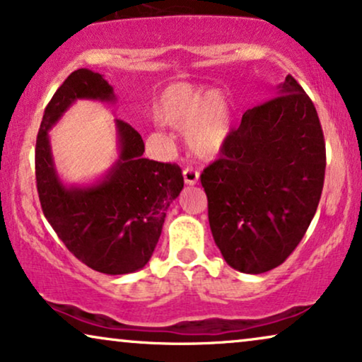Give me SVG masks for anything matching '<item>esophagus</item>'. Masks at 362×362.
I'll return each instance as SVG.
<instances>
[{
  "label": "esophagus",
  "mask_w": 362,
  "mask_h": 362,
  "mask_svg": "<svg viewBox=\"0 0 362 362\" xmlns=\"http://www.w3.org/2000/svg\"><path fill=\"white\" fill-rule=\"evenodd\" d=\"M199 178H200V173L199 170H195V168L187 167L184 170V180L187 185H195L197 182H199Z\"/></svg>",
  "instance_id": "1"
}]
</instances>
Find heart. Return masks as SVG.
Segmentation results:
<instances>
[{"label": "heart", "mask_w": 362, "mask_h": 362, "mask_svg": "<svg viewBox=\"0 0 362 362\" xmlns=\"http://www.w3.org/2000/svg\"><path fill=\"white\" fill-rule=\"evenodd\" d=\"M158 122L187 127V142L195 156L211 158L223 151L231 134V115L216 93L178 83L162 90L156 104Z\"/></svg>", "instance_id": "b5f03b06"}]
</instances>
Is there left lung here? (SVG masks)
Instances as JSON below:
<instances>
[{"instance_id":"1","label":"left lung","mask_w":362,"mask_h":362,"mask_svg":"<svg viewBox=\"0 0 362 362\" xmlns=\"http://www.w3.org/2000/svg\"><path fill=\"white\" fill-rule=\"evenodd\" d=\"M326 148L317 112L286 76L276 98L248 109L221 157L200 180L211 235L231 268H276L305 237L325 184Z\"/></svg>"}]
</instances>
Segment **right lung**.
Here are the masks:
<instances>
[{"label":"right lung","mask_w":362,"mask_h":362,"mask_svg":"<svg viewBox=\"0 0 362 362\" xmlns=\"http://www.w3.org/2000/svg\"><path fill=\"white\" fill-rule=\"evenodd\" d=\"M77 100L115 104L103 74L77 69L56 90L36 141V184L45 216L66 248L89 268L127 274L146 267L160 238L165 214L184 189L175 163L144 158L136 129L115 119L117 158L90 184H66L57 172L49 131Z\"/></svg>","instance_id":"1"}]
</instances>
